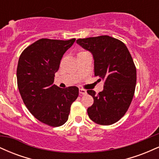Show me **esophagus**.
<instances>
[{
  "mask_svg": "<svg viewBox=\"0 0 159 159\" xmlns=\"http://www.w3.org/2000/svg\"><path fill=\"white\" fill-rule=\"evenodd\" d=\"M79 93L81 95H86L87 94V90L84 89H79Z\"/></svg>",
  "mask_w": 159,
  "mask_h": 159,
  "instance_id": "34e87169",
  "label": "esophagus"
}]
</instances>
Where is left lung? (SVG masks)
<instances>
[{"instance_id":"8db88e82","label":"left lung","mask_w":159,"mask_h":159,"mask_svg":"<svg viewBox=\"0 0 159 159\" xmlns=\"http://www.w3.org/2000/svg\"><path fill=\"white\" fill-rule=\"evenodd\" d=\"M77 43L93 54L94 75L104 81V89L96 94L87 90L94 102L87 108L94 123L109 125L125 115L135 90L137 74L134 61L123 42L109 36L77 39Z\"/></svg>"}]
</instances>
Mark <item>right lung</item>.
Returning a JSON list of instances; mask_svg holds the SVG:
<instances>
[{"label":"right lung","instance_id":"1","mask_svg":"<svg viewBox=\"0 0 159 159\" xmlns=\"http://www.w3.org/2000/svg\"><path fill=\"white\" fill-rule=\"evenodd\" d=\"M75 41L40 39L23 51L18 63V87L25 106L50 126H61L68 120L78 96L75 86L62 89L54 84L62 57Z\"/></svg>","mask_w":159,"mask_h":159}]
</instances>
